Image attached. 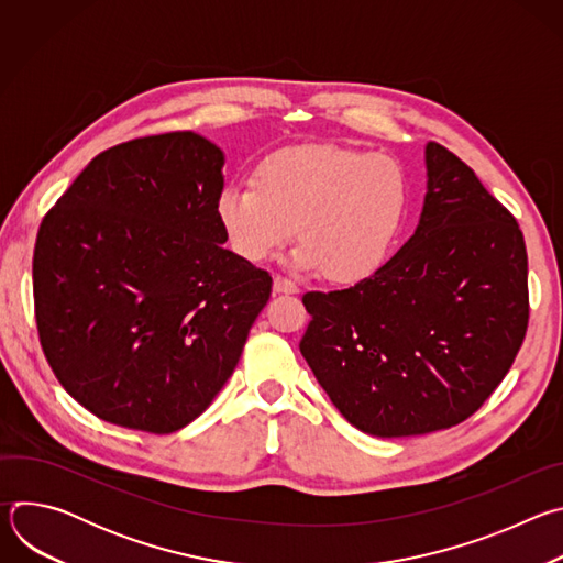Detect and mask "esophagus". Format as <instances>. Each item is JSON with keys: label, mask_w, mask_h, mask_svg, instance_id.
Here are the masks:
<instances>
[{"label": "esophagus", "mask_w": 563, "mask_h": 563, "mask_svg": "<svg viewBox=\"0 0 563 563\" xmlns=\"http://www.w3.org/2000/svg\"><path fill=\"white\" fill-rule=\"evenodd\" d=\"M274 294H298V285L285 276L274 278Z\"/></svg>", "instance_id": "esophagus-1"}]
</instances>
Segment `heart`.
I'll return each instance as SVG.
<instances>
[{"label":"heart","instance_id":"obj_1","mask_svg":"<svg viewBox=\"0 0 563 563\" xmlns=\"http://www.w3.org/2000/svg\"><path fill=\"white\" fill-rule=\"evenodd\" d=\"M408 198L398 159L343 144H302L261 159L252 185L224 187L216 218L238 258L267 261L298 227L291 256L298 269L356 283L387 258Z\"/></svg>","mask_w":563,"mask_h":563}]
</instances>
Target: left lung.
<instances>
[{
    "label": "left lung",
    "mask_w": 563,
    "mask_h": 563,
    "mask_svg": "<svg viewBox=\"0 0 563 563\" xmlns=\"http://www.w3.org/2000/svg\"><path fill=\"white\" fill-rule=\"evenodd\" d=\"M419 227L369 278L307 291L300 354L339 412L394 439L452 428L497 389L528 330L515 216L437 142Z\"/></svg>",
    "instance_id": "8db88e82"
}]
</instances>
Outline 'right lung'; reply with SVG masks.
Instances as JSON below:
<instances>
[{
  "label": "right lung",
  "mask_w": 563,
  "mask_h": 563,
  "mask_svg": "<svg viewBox=\"0 0 563 563\" xmlns=\"http://www.w3.org/2000/svg\"><path fill=\"white\" fill-rule=\"evenodd\" d=\"M224 153L194 131L111 146L44 216L35 320L62 387L98 419L172 434L233 374L272 276L224 250Z\"/></svg>",
  "instance_id": "obj_1"
}]
</instances>
